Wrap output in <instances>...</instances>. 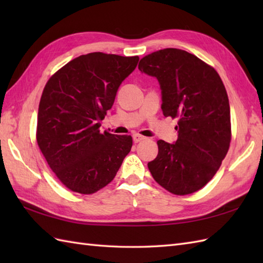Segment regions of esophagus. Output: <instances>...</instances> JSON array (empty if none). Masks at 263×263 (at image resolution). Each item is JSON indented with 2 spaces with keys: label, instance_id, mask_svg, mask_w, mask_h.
Masks as SVG:
<instances>
[{
  "label": "esophagus",
  "instance_id": "obj_1",
  "mask_svg": "<svg viewBox=\"0 0 263 263\" xmlns=\"http://www.w3.org/2000/svg\"><path fill=\"white\" fill-rule=\"evenodd\" d=\"M144 139H146V138L142 137L141 135H138V133H137V135H133V142H135V143L140 142V141L144 140Z\"/></svg>",
  "mask_w": 263,
  "mask_h": 263
}]
</instances>
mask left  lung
<instances>
[{
  "label": "left lung",
  "mask_w": 263,
  "mask_h": 263,
  "mask_svg": "<svg viewBox=\"0 0 263 263\" xmlns=\"http://www.w3.org/2000/svg\"><path fill=\"white\" fill-rule=\"evenodd\" d=\"M138 68L157 78L163 113L178 120L176 142L158 140V155L148 168L173 194L197 192L215 176L230 149L231 109L224 83L211 65L178 48L148 54Z\"/></svg>",
  "instance_id": "obj_1"
}]
</instances>
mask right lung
Listing matches in <instances>:
<instances>
[{"label": "right lung", "instance_id": "right-lung-1", "mask_svg": "<svg viewBox=\"0 0 263 263\" xmlns=\"http://www.w3.org/2000/svg\"><path fill=\"white\" fill-rule=\"evenodd\" d=\"M139 57L80 55L49 78L39 102L36 140L65 187L92 194L114 180L132 147L131 136L100 132L122 81Z\"/></svg>", "mask_w": 263, "mask_h": 263}]
</instances>
